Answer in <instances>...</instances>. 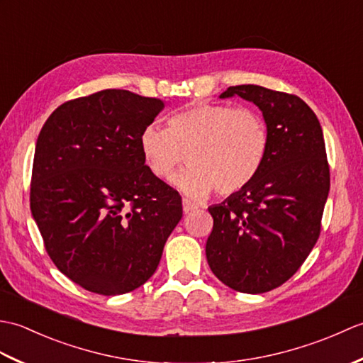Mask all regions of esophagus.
I'll list each match as a JSON object with an SVG mask.
<instances>
[{"mask_svg":"<svg viewBox=\"0 0 363 363\" xmlns=\"http://www.w3.org/2000/svg\"><path fill=\"white\" fill-rule=\"evenodd\" d=\"M182 209H184V213H190L196 209V204L190 203L189 199H182Z\"/></svg>","mask_w":363,"mask_h":363,"instance_id":"1","label":"esophagus"}]
</instances>
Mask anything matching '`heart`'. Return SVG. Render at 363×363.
<instances>
[{"instance_id": "heart-1", "label": "heart", "mask_w": 363, "mask_h": 363, "mask_svg": "<svg viewBox=\"0 0 363 363\" xmlns=\"http://www.w3.org/2000/svg\"><path fill=\"white\" fill-rule=\"evenodd\" d=\"M269 148L265 120L250 107L199 103L174 113L167 129L143 128L140 151L146 168L168 181L186 162L190 167L173 184L190 198L201 199L215 189L235 194L256 179Z\"/></svg>"}]
</instances>
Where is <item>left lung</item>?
<instances>
[{"label": "left lung", "instance_id": "obj_1", "mask_svg": "<svg viewBox=\"0 0 363 363\" xmlns=\"http://www.w3.org/2000/svg\"><path fill=\"white\" fill-rule=\"evenodd\" d=\"M256 104L269 134L267 160L248 187L209 207L206 256L233 290L265 293L295 274L317 243L330 177L317 115L296 95L234 86L220 98Z\"/></svg>", "mask_w": 363, "mask_h": 363}]
</instances>
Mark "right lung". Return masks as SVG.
<instances>
[{
    "label": "right lung",
    "instance_id": "obj_1",
    "mask_svg": "<svg viewBox=\"0 0 363 363\" xmlns=\"http://www.w3.org/2000/svg\"><path fill=\"white\" fill-rule=\"evenodd\" d=\"M162 109V99L107 89L59 106L38 134L30 212L54 265L98 295L148 281L182 218L179 194L140 151Z\"/></svg>",
    "mask_w": 363,
    "mask_h": 363
}]
</instances>
